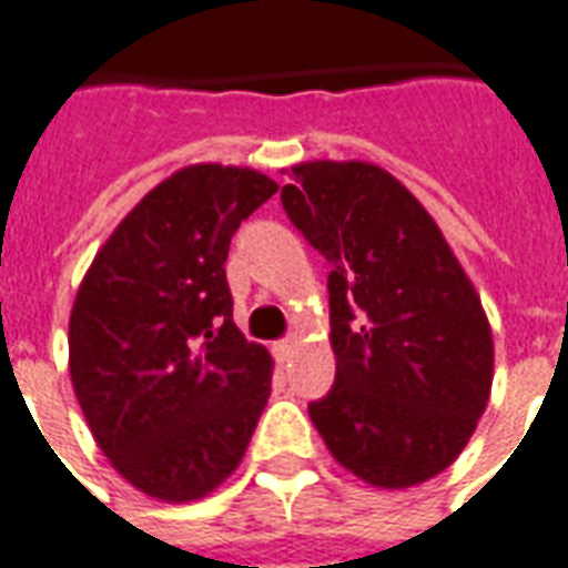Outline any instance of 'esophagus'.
Masks as SVG:
<instances>
[{"label":"esophagus","instance_id":"obj_1","mask_svg":"<svg viewBox=\"0 0 568 568\" xmlns=\"http://www.w3.org/2000/svg\"><path fill=\"white\" fill-rule=\"evenodd\" d=\"M294 348V342L285 336V339H276L274 342V354H276V361H288V354H292Z\"/></svg>","mask_w":568,"mask_h":568}]
</instances>
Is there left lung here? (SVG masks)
Listing matches in <instances>:
<instances>
[{"instance_id": "left-lung-1", "label": "left lung", "mask_w": 568, "mask_h": 568, "mask_svg": "<svg viewBox=\"0 0 568 568\" xmlns=\"http://www.w3.org/2000/svg\"><path fill=\"white\" fill-rule=\"evenodd\" d=\"M280 199L331 265L336 381L310 402L333 458L378 488L456 462L491 389L483 303L428 211L372 163L294 166Z\"/></svg>"}]
</instances>
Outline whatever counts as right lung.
Masks as SVG:
<instances>
[{
  "label": "right lung",
  "mask_w": 568,
  "mask_h": 568,
  "mask_svg": "<svg viewBox=\"0 0 568 568\" xmlns=\"http://www.w3.org/2000/svg\"><path fill=\"white\" fill-rule=\"evenodd\" d=\"M276 184L187 166L94 255L71 313V381L98 447L128 483L184 504L244 458L271 396V354L232 322L226 258Z\"/></svg>",
  "instance_id": "obj_1"
}]
</instances>
